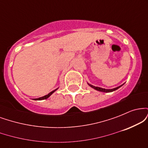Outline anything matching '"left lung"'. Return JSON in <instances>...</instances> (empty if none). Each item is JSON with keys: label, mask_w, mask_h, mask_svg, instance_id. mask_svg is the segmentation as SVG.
I'll use <instances>...</instances> for the list:
<instances>
[{"label": "left lung", "mask_w": 148, "mask_h": 148, "mask_svg": "<svg viewBox=\"0 0 148 148\" xmlns=\"http://www.w3.org/2000/svg\"><path fill=\"white\" fill-rule=\"evenodd\" d=\"M88 84L89 85V86H90L91 88H94L95 90H98V91H100V92H110L115 91V90H118L119 88H120V87H121V86H123V85H122V86H118V87H117V88H113V89H105V88H99V87H96V86H92V85L89 84H88Z\"/></svg>", "instance_id": "1"}]
</instances>
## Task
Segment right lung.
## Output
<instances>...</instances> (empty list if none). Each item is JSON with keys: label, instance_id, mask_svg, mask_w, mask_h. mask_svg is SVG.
<instances>
[{"label": "right lung", "instance_id": "add662e5", "mask_svg": "<svg viewBox=\"0 0 148 148\" xmlns=\"http://www.w3.org/2000/svg\"><path fill=\"white\" fill-rule=\"evenodd\" d=\"M58 90V88H57V89L51 91V92H49L48 95H47L43 96V97H40V98H37V99H35L34 100H43V99H47V98H49V97H50L51 95L53 94V93L54 92H55L56 90Z\"/></svg>", "mask_w": 148, "mask_h": 148}]
</instances>
